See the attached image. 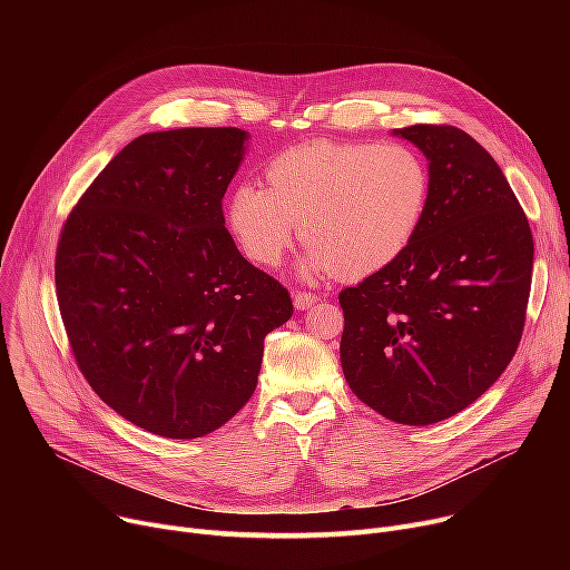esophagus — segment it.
<instances>
[{"label": "esophagus", "mask_w": 570, "mask_h": 570, "mask_svg": "<svg viewBox=\"0 0 570 570\" xmlns=\"http://www.w3.org/2000/svg\"><path fill=\"white\" fill-rule=\"evenodd\" d=\"M314 303H318V295L312 291H295L293 293V305L297 309H309Z\"/></svg>", "instance_id": "obj_1"}]
</instances>
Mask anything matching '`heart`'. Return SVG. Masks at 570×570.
Wrapping results in <instances>:
<instances>
[{
    "label": "heart",
    "mask_w": 570,
    "mask_h": 570,
    "mask_svg": "<svg viewBox=\"0 0 570 570\" xmlns=\"http://www.w3.org/2000/svg\"><path fill=\"white\" fill-rule=\"evenodd\" d=\"M267 187L243 183L228 228L263 267L282 263L301 222L303 275L367 277L411 247L430 205L428 161L406 142L314 140L267 164Z\"/></svg>",
    "instance_id": "b5f03b06"
}]
</instances>
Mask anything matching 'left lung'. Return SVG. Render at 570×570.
<instances>
[{
  "mask_svg": "<svg viewBox=\"0 0 570 570\" xmlns=\"http://www.w3.org/2000/svg\"><path fill=\"white\" fill-rule=\"evenodd\" d=\"M393 136L428 159V215L400 261L340 293L342 370L387 421L432 425L481 397L518 351L533 237L488 149L448 125Z\"/></svg>",
  "mask_w": 570,
  "mask_h": 570,
  "instance_id": "8db88e82",
  "label": "left lung"
}]
</instances>
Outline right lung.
I'll use <instances>...</instances> for the list:
<instances>
[{
  "label": "right lung",
  "instance_id": "right-lung-1",
  "mask_svg": "<svg viewBox=\"0 0 570 570\" xmlns=\"http://www.w3.org/2000/svg\"><path fill=\"white\" fill-rule=\"evenodd\" d=\"M249 134H142L97 175L59 235L55 286L76 363L129 423L215 432L256 391L288 291L237 252L222 198Z\"/></svg>",
  "mask_w": 570,
  "mask_h": 570
}]
</instances>
